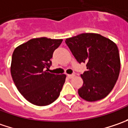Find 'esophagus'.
Segmentation results:
<instances>
[{"label": "esophagus", "mask_w": 128, "mask_h": 128, "mask_svg": "<svg viewBox=\"0 0 128 128\" xmlns=\"http://www.w3.org/2000/svg\"><path fill=\"white\" fill-rule=\"evenodd\" d=\"M67 76H68V78H73V77L75 76V75H73V74H72V75L71 74H68Z\"/></svg>", "instance_id": "obj_1"}]
</instances>
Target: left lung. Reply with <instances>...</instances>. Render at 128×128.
Returning <instances> with one entry per match:
<instances>
[{
    "label": "left lung",
    "instance_id": "1",
    "mask_svg": "<svg viewBox=\"0 0 128 128\" xmlns=\"http://www.w3.org/2000/svg\"><path fill=\"white\" fill-rule=\"evenodd\" d=\"M66 43L77 61L86 63L87 70L80 75L83 85L78 89V95L88 102L106 98L116 85L120 70L116 43L97 33H82L67 38Z\"/></svg>",
    "mask_w": 128,
    "mask_h": 128
}]
</instances>
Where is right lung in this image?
<instances>
[{
    "instance_id": "add662e5",
    "label": "right lung",
    "mask_w": 128,
    "mask_h": 128,
    "mask_svg": "<svg viewBox=\"0 0 128 128\" xmlns=\"http://www.w3.org/2000/svg\"><path fill=\"white\" fill-rule=\"evenodd\" d=\"M62 41L45 37L32 38L13 51L10 66L12 80L20 94L33 105H50L60 96L66 76L48 71L53 52Z\"/></svg>"
}]
</instances>
